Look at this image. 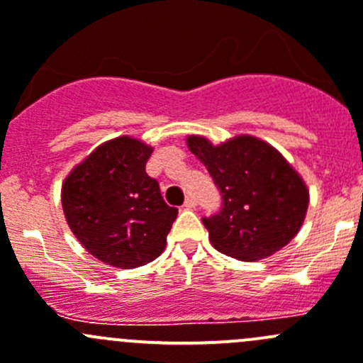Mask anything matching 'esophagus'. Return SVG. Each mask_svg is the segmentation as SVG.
I'll use <instances>...</instances> for the list:
<instances>
[{
  "label": "esophagus",
  "mask_w": 363,
  "mask_h": 363,
  "mask_svg": "<svg viewBox=\"0 0 363 363\" xmlns=\"http://www.w3.org/2000/svg\"><path fill=\"white\" fill-rule=\"evenodd\" d=\"M183 206L189 208V210H190V208H196V199H194L192 196H189V197H186V199H185V203H183Z\"/></svg>",
  "instance_id": "34e87169"
}]
</instances>
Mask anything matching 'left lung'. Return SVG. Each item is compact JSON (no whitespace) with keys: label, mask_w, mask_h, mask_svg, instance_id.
<instances>
[{"label":"left lung","mask_w":363,"mask_h":363,"mask_svg":"<svg viewBox=\"0 0 363 363\" xmlns=\"http://www.w3.org/2000/svg\"><path fill=\"white\" fill-rule=\"evenodd\" d=\"M189 148L222 194V208L203 217L218 252L242 261L272 256L302 228L308 190L284 157L250 135L213 146L190 135Z\"/></svg>","instance_id":"8db88e82"}]
</instances>
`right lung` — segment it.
Segmentation results:
<instances>
[{"label": "right lung", "instance_id": "right-lung-1", "mask_svg": "<svg viewBox=\"0 0 363 363\" xmlns=\"http://www.w3.org/2000/svg\"><path fill=\"white\" fill-rule=\"evenodd\" d=\"M152 146L118 138L95 150L67 177L61 190L65 217L89 254L116 268H138L166 247L178 210L148 177Z\"/></svg>", "mask_w": 363, "mask_h": 363}]
</instances>
